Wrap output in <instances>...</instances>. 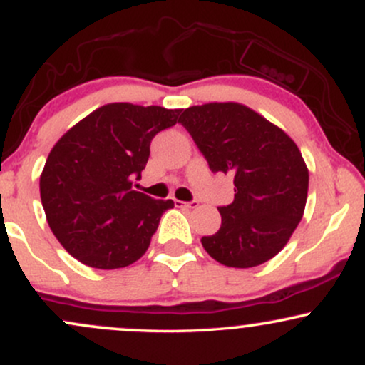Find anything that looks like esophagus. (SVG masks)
<instances>
[{
  "label": "esophagus",
  "instance_id": "esophagus-1",
  "mask_svg": "<svg viewBox=\"0 0 365 365\" xmlns=\"http://www.w3.org/2000/svg\"><path fill=\"white\" fill-rule=\"evenodd\" d=\"M175 204H177L178 207H187V209H195L199 206V202H195V200H192V202H183V200H175Z\"/></svg>",
  "mask_w": 365,
  "mask_h": 365
}]
</instances>
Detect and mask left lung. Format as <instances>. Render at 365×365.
<instances>
[{
    "label": "left lung",
    "instance_id": "obj_1",
    "mask_svg": "<svg viewBox=\"0 0 365 365\" xmlns=\"http://www.w3.org/2000/svg\"><path fill=\"white\" fill-rule=\"evenodd\" d=\"M180 123L212 171L233 175L235 199L217 207L221 228L202 247L228 267H254L273 259L304 216L309 170L282 128L240 103L190 106Z\"/></svg>",
    "mask_w": 365,
    "mask_h": 365
}]
</instances>
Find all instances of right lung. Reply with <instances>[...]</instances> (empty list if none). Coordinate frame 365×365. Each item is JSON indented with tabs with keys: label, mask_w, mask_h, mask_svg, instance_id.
I'll use <instances>...</instances> for the list:
<instances>
[{
	"label": "right lung",
	"mask_w": 365,
	"mask_h": 365,
	"mask_svg": "<svg viewBox=\"0 0 365 365\" xmlns=\"http://www.w3.org/2000/svg\"><path fill=\"white\" fill-rule=\"evenodd\" d=\"M182 110L104 104L73 125L49 153L39 188L49 228L77 261L118 269L149 249L159 220L175 202L132 190L149 145Z\"/></svg>",
	"instance_id": "right-lung-1"
}]
</instances>
